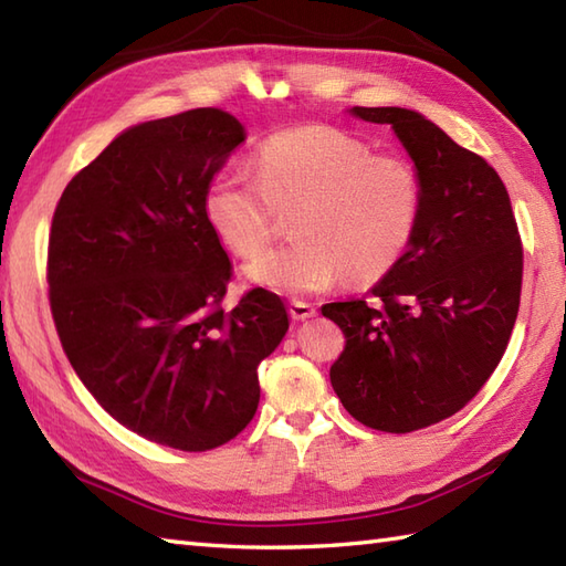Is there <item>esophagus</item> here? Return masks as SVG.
<instances>
[{"label": "esophagus", "mask_w": 566, "mask_h": 566, "mask_svg": "<svg viewBox=\"0 0 566 566\" xmlns=\"http://www.w3.org/2000/svg\"><path fill=\"white\" fill-rule=\"evenodd\" d=\"M290 316L294 321H306V318H314L316 316V308L306 304V302H292L290 304Z\"/></svg>", "instance_id": "1"}]
</instances>
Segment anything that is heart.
<instances>
[{
	"instance_id": "heart-1",
	"label": "heart",
	"mask_w": 566,
	"mask_h": 566,
	"mask_svg": "<svg viewBox=\"0 0 566 566\" xmlns=\"http://www.w3.org/2000/svg\"><path fill=\"white\" fill-rule=\"evenodd\" d=\"M260 172L228 165L203 195V213L235 255L250 258L296 211L298 240L252 258L250 282L314 294L338 280L367 286L399 268L418 235L426 185L399 153L377 155L340 128L308 124L280 130L258 150Z\"/></svg>"
}]
</instances>
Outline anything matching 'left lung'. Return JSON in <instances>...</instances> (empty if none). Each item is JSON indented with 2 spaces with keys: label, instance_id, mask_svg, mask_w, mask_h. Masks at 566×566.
<instances>
[{
  "label": "left lung",
  "instance_id": "8db88e82",
  "mask_svg": "<svg viewBox=\"0 0 566 566\" xmlns=\"http://www.w3.org/2000/svg\"><path fill=\"white\" fill-rule=\"evenodd\" d=\"M353 114L391 124L423 175L426 207L399 268L369 296L321 308L345 335L331 384L363 426L413 432L454 416L494 375L521 306L523 243L482 155L411 109Z\"/></svg>",
  "mask_w": 566,
  "mask_h": 566
}]
</instances>
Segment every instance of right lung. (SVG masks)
<instances>
[{
	"label": "right lung",
	"instance_id": "obj_1",
	"mask_svg": "<svg viewBox=\"0 0 566 566\" xmlns=\"http://www.w3.org/2000/svg\"><path fill=\"white\" fill-rule=\"evenodd\" d=\"M243 140L221 109L128 128L70 179L48 233V298L72 369L118 423L185 452L250 423L258 367L290 328L262 286L223 308L233 264L203 195Z\"/></svg>",
	"mask_w": 566,
	"mask_h": 566
}]
</instances>
